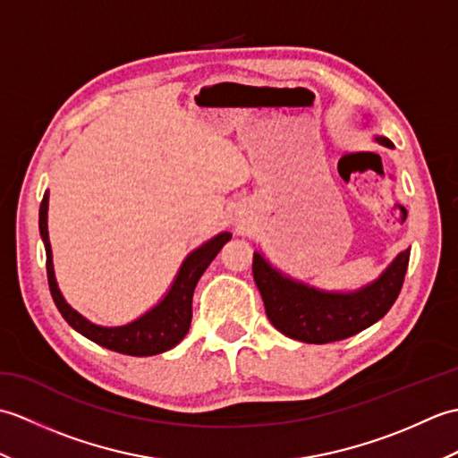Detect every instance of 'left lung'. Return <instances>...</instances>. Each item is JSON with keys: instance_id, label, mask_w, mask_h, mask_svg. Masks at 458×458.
Here are the masks:
<instances>
[{"instance_id": "obj_1", "label": "left lung", "mask_w": 458, "mask_h": 458, "mask_svg": "<svg viewBox=\"0 0 458 458\" xmlns=\"http://www.w3.org/2000/svg\"><path fill=\"white\" fill-rule=\"evenodd\" d=\"M392 148L387 138H376ZM410 250L402 251L372 285L356 293H323L284 277L264 256L254 254V281L264 299L266 315L281 335L309 344L336 343L372 327L395 303L403 287Z\"/></svg>"}]
</instances>
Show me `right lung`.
Segmentation results:
<instances>
[{
	"label": "right lung",
	"mask_w": 458,
	"mask_h": 458,
	"mask_svg": "<svg viewBox=\"0 0 458 458\" xmlns=\"http://www.w3.org/2000/svg\"><path fill=\"white\" fill-rule=\"evenodd\" d=\"M47 208H48V192L41 200V208H38V230H41V238L45 242L47 250V277H48V289L56 309L61 310L64 320L81 335L90 338L92 343L100 344L114 352L128 354V356H153L161 354L165 350H171L177 346L184 335L189 333L191 318H192V293L197 287L204 269L210 266V261L216 258L222 246L232 238L228 232H222L216 238L208 240L199 250L182 261L181 271L171 291L161 303L145 313L141 318L133 320V323L125 327L106 328L96 327L89 323L84 317L76 313L74 309L66 305L61 291L56 287L55 271H53V254H51V242H48L47 232Z\"/></svg>",
	"instance_id": "obj_1"
}]
</instances>
